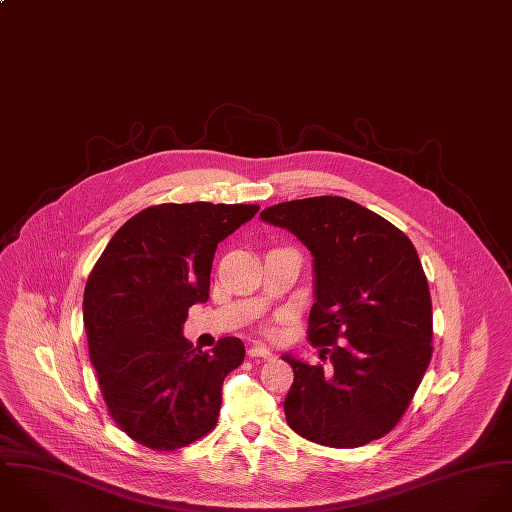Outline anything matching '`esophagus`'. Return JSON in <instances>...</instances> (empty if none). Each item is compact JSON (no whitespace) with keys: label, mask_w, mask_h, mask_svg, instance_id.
<instances>
[{"label":"esophagus","mask_w":512,"mask_h":512,"mask_svg":"<svg viewBox=\"0 0 512 512\" xmlns=\"http://www.w3.org/2000/svg\"><path fill=\"white\" fill-rule=\"evenodd\" d=\"M247 354H249L251 358H265V360L273 358V352H271L267 346H263V344H255V346H251V348L247 350Z\"/></svg>","instance_id":"obj_1"}]
</instances>
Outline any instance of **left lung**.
Masks as SVG:
<instances>
[{"mask_svg":"<svg viewBox=\"0 0 512 512\" xmlns=\"http://www.w3.org/2000/svg\"><path fill=\"white\" fill-rule=\"evenodd\" d=\"M261 221L291 231L312 255L308 338L330 370L283 354L295 382L287 423L328 447H360L404 415L431 360V297L408 237L340 196L271 205Z\"/></svg>","mask_w":512,"mask_h":512,"instance_id":"1","label":"left lung"}]
</instances>
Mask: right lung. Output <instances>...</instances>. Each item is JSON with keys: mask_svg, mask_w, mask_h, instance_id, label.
<instances>
[{"mask_svg": "<svg viewBox=\"0 0 512 512\" xmlns=\"http://www.w3.org/2000/svg\"><path fill=\"white\" fill-rule=\"evenodd\" d=\"M259 205L162 204L130 217L89 275L83 322L91 362L116 425L134 441L170 451L213 429L225 376L245 358L239 338L211 352L182 328L209 297L211 263L227 235Z\"/></svg>", "mask_w": 512, "mask_h": 512, "instance_id": "add662e5", "label": "right lung"}]
</instances>
